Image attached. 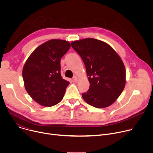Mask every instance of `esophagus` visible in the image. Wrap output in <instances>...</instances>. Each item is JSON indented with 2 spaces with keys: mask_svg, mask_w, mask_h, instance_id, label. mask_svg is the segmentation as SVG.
<instances>
[{
  "mask_svg": "<svg viewBox=\"0 0 153 153\" xmlns=\"http://www.w3.org/2000/svg\"><path fill=\"white\" fill-rule=\"evenodd\" d=\"M73 80L74 82H77L78 80V77L76 76H74L73 77Z\"/></svg>",
  "mask_w": 153,
  "mask_h": 153,
  "instance_id": "34e87169",
  "label": "esophagus"
}]
</instances>
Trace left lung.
Segmentation results:
<instances>
[{"label": "left lung", "mask_w": 153, "mask_h": 153, "mask_svg": "<svg viewBox=\"0 0 153 153\" xmlns=\"http://www.w3.org/2000/svg\"><path fill=\"white\" fill-rule=\"evenodd\" d=\"M71 47L85 64L90 85L82 93L89 105L103 108L113 104L126 83L125 65L117 53L106 43L93 38L71 42Z\"/></svg>", "instance_id": "obj_1"}]
</instances>
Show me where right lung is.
I'll return each mask as SVG.
<instances>
[{
    "mask_svg": "<svg viewBox=\"0 0 153 153\" xmlns=\"http://www.w3.org/2000/svg\"><path fill=\"white\" fill-rule=\"evenodd\" d=\"M66 40L52 39L39 46L27 60L22 71L26 91L44 106H52L63 99L70 82L60 74V59L70 49Z\"/></svg>",
    "mask_w": 153,
    "mask_h": 153,
    "instance_id": "1",
    "label": "right lung"
}]
</instances>
